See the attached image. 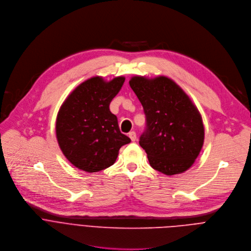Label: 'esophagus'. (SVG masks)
Listing matches in <instances>:
<instances>
[{"label":"esophagus","instance_id":"obj_1","mask_svg":"<svg viewBox=\"0 0 251 251\" xmlns=\"http://www.w3.org/2000/svg\"><path fill=\"white\" fill-rule=\"evenodd\" d=\"M128 136L131 139V141H135L136 140V133H135V131H130L128 133Z\"/></svg>","mask_w":251,"mask_h":251}]
</instances>
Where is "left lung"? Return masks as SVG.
Listing matches in <instances>:
<instances>
[{"instance_id": "left-lung-1", "label": "left lung", "mask_w": 251, "mask_h": 251, "mask_svg": "<svg viewBox=\"0 0 251 251\" xmlns=\"http://www.w3.org/2000/svg\"><path fill=\"white\" fill-rule=\"evenodd\" d=\"M129 86L143 107L146 127L139 145L150 166L171 176L188 170L204 144L202 117L188 95L170 78L134 76Z\"/></svg>"}]
</instances>
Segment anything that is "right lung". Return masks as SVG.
<instances>
[{"label":"right lung","instance_id":"1","mask_svg":"<svg viewBox=\"0 0 251 251\" xmlns=\"http://www.w3.org/2000/svg\"><path fill=\"white\" fill-rule=\"evenodd\" d=\"M125 79L120 76L106 82L102 77H92L75 88L62 104L56 137L64 156L78 169L93 173L112 166L120 148L130 142L110 111Z\"/></svg>","mask_w":251,"mask_h":251}]
</instances>
